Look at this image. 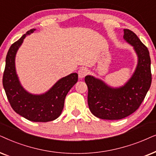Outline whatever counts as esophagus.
<instances>
[{
	"label": "esophagus",
	"mask_w": 156,
	"mask_h": 156,
	"mask_svg": "<svg viewBox=\"0 0 156 156\" xmlns=\"http://www.w3.org/2000/svg\"><path fill=\"white\" fill-rule=\"evenodd\" d=\"M88 70L86 68H82L78 70V77L81 79V78H83L86 77L87 75L88 74Z\"/></svg>",
	"instance_id": "esophagus-1"
}]
</instances>
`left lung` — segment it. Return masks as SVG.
Listing matches in <instances>:
<instances>
[{
    "label": "left lung",
    "mask_w": 156,
    "mask_h": 156,
    "mask_svg": "<svg viewBox=\"0 0 156 156\" xmlns=\"http://www.w3.org/2000/svg\"><path fill=\"white\" fill-rule=\"evenodd\" d=\"M123 38L133 45L138 54L136 72L127 83L120 88H111L93 76H87L89 109L96 117L105 120H119L134 113L144 100L152 81L148 49L135 33L124 29Z\"/></svg>",
    "instance_id": "obj_1"
}]
</instances>
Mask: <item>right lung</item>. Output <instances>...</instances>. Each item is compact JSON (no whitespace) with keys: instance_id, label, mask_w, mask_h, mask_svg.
<instances>
[{"instance_id":"1","label":"right lung","mask_w":156,"mask_h":156,"mask_svg":"<svg viewBox=\"0 0 156 156\" xmlns=\"http://www.w3.org/2000/svg\"><path fill=\"white\" fill-rule=\"evenodd\" d=\"M34 30L33 28L27 31L10 47L6 55L3 85L10 106L16 113L30 121L48 122L61 115L66 95L78 81V76L77 73H71L64 77L41 95H31L22 88L16 73L15 56L25 37Z\"/></svg>"}]
</instances>
